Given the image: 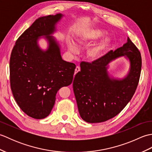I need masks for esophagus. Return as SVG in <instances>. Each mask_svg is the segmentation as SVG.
Instances as JSON below:
<instances>
[{
  "label": "esophagus",
  "mask_w": 152,
  "mask_h": 152,
  "mask_svg": "<svg viewBox=\"0 0 152 152\" xmlns=\"http://www.w3.org/2000/svg\"><path fill=\"white\" fill-rule=\"evenodd\" d=\"M80 70V68L79 66H76V69H75V72H74V74L78 73Z\"/></svg>",
  "instance_id": "34e87169"
}]
</instances>
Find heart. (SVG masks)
Returning <instances> with one entry per match:
<instances>
[{
  "instance_id": "1",
  "label": "heart",
  "mask_w": 152,
  "mask_h": 152,
  "mask_svg": "<svg viewBox=\"0 0 152 152\" xmlns=\"http://www.w3.org/2000/svg\"><path fill=\"white\" fill-rule=\"evenodd\" d=\"M105 33L104 31L101 28H92L85 33H83L76 40V45L73 42H69L68 43V48L70 52L72 54H77L78 53V48H83L88 45L91 44L96 40L99 39ZM110 44V39L108 37L102 38L98 42L90 46L86 53V57L87 59L89 61H95L99 59L104 51L107 49Z\"/></svg>"
}]
</instances>
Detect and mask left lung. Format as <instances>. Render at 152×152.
Listing matches in <instances>:
<instances>
[{"label":"left lung","mask_w":152,"mask_h":152,"mask_svg":"<svg viewBox=\"0 0 152 152\" xmlns=\"http://www.w3.org/2000/svg\"><path fill=\"white\" fill-rule=\"evenodd\" d=\"M130 61L129 72L124 78L110 77L109 63L118 57ZM141 55L132 41L114 51L111 50L91 63L82 62L81 70L74 76L73 90L80 115L88 123H101L118 115L133 97L139 81Z\"/></svg>","instance_id":"obj_1"}]
</instances>
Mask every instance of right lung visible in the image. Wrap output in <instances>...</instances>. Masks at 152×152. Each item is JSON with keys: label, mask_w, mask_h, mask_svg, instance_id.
Returning a JSON list of instances; mask_svg holds the SVG:
<instances>
[{"label": "right lung", "mask_w": 152, "mask_h": 152, "mask_svg": "<svg viewBox=\"0 0 152 152\" xmlns=\"http://www.w3.org/2000/svg\"><path fill=\"white\" fill-rule=\"evenodd\" d=\"M64 16L61 14L38 18L18 38L10 59L11 89L22 111L43 119L52 110L61 88L72 82L76 65L63 60L60 44L51 34ZM44 37L48 46L41 49L38 39Z\"/></svg>", "instance_id": "obj_1"}]
</instances>
